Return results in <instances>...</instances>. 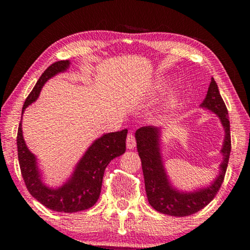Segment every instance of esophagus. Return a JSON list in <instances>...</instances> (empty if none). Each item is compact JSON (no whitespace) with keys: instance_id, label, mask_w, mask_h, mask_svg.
Here are the masks:
<instances>
[{"instance_id":"obj_1","label":"esophagus","mask_w":250,"mask_h":250,"mask_svg":"<svg viewBox=\"0 0 250 250\" xmlns=\"http://www.w3.org/2000/svg\"><path fill=\"white\" fill-rule=\"evenodd\" d=\"M136 146V141H135V138L134 135H133L132 131H129V133L127 134V139H126V146H127V149H134Z\"/></svg>"}]
</instances>
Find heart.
<instances>
[{"label": "heart", "mask_w": 250, "mask_h": 250, "mask_svg": "<svg viewBox=\"0 0 250 250\" xmlns=\"http://www.w3.org/2000/svg\"><path fill=\"white\" fill-rule=\"evenodd\" d=\"M155 88H156V91H162L164 88V82H162V81L158 82V83L156 84ZM166 105H167L166 108L169 109V110H170V109H173L176 105V98H170L169 101L167 102Z\"/></svg>", "instance_id": "heart-1"}]
</instances>
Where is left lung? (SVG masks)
<instances>
[{"mask_svg":"<svg viewBox=\"0 0 250 250\" xmlns=\"http://www.w3.org/2000/svg\"><path fill=\"white\" fill-rule=\"evenodd\" d=\"M200 105L218 116L225 131L223 148L221 150L223 162L220 165V174L209 187L198 189L193 192H182L173 188L166 175L160 153V129L153 126H145L135 133L136 146L145 176L146 197L151 207L162 214L181 217L197 213L214 199L224 181L231 152L230 121L228 117L227 105L221 97L214 78H211L206 98Z\"/></svg>","mask_w":250,"mask_h":250,"instance_id":"left-lung-1","label":"left lung"}]
</instances>
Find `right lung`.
<instances>
[{
  "mask_svg": "<svg viewBox=\"0 0 250 250\" xmlns=\"http://www.w3.org/2000/svg\"><path fill=\"white\" fill-rule=\"evenodd\" d=\"M69 63L68 60H61L46 68L23 104L21 118L25 109L39 98L45 82L66 70ZM126 135L127 129H123L121 132L108 133L95 140L76 165L70 179L62 187L52 189L42 182L36 157L27 148L20 122L17 134L18 159L22 179L29 193L46 208L61 213H75L94 206L100 196L105 167L112 159L125 152Z\"/></svg>",
  "mask_w": 250,
  "mask_h": 250,
  "instance_id": "add662e5",
  "label": "right lung"
}]
</instances>
